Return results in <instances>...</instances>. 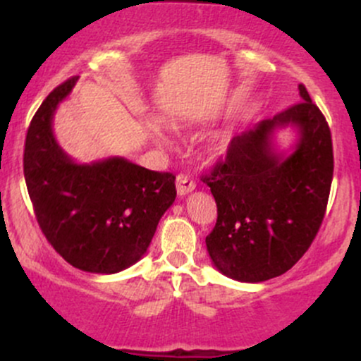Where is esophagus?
I'll return each mask as SVG.
<instances>
[{"label":"esophagus","instance_id":"34e87169","mask_svg":"<svg viewBox=\"0 0 361 361\" xmlns=\"http://www.w3.org/2000/svg\"><path fill=\"white\" fill-rule=\"evenodd\" d=\"M195 190V181L186 175H178L176 176V192L180 197H185L186 193L193 192Z\"/></svg>","mask_w":361,"mask_h":361}]
</instances>
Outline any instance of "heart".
Here are the masks:
<instances>
[{"instance_id": "obj_1", "label": "heart", "mask_w": 361, "mask_h": 361, "mask_svg": "<svg viewBox=\"0 0 361 361\" xmlns=\"http://www.w3.org/2000/svg\"><path fill=\"white\" fill-rule=\"evenodd\" d=\"M157 139H159V140H161V142H168V140H166V137H164V135H163V134H157Z\"/></svg>"}]
</instances>
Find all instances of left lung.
I'll return each mask as SVG.
<instances>
[{
  "label": "left lung",
  "instance_id": "obj_1",
  "mask_svg": "<svg viewBox=\"0 0 361 361\" xmlns=\"http://www.w3.org/2000/svg\"><path fill=\"white\" fill-rule=\"evenodd\" d=\"M300 100L235 135L227 154L202 175L217 204L205 238L219 271L258 283L283 275L309 250L324 219L334 157L324 115L299 85ZM298 128L292 155L274 151L276 128Z\"/></svg>",
  "mask_w": 361,
  "mask_h": 361
}]
</instances>
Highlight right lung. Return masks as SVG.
I'll use <instances>...</instances> for the list:
<instances>
[{
  "label": "right lung",
  "mask_w": 361,
  "mask_h": 361,
  "mask_svg": "<svg viewBox=\"0 0 361 361\" xmlns=\"http://www.w3.org/2000/svg\"><path fill=\"white\" fill-rule=\"evenodd\" d=\"M69 78L49 93L27 130L23 175L35 219L51 246L82 271L117 273L142 258L159 219L176 198L175 175L123 157L78 164L52 132Z\"/></svg>",
  "instance_id": "obj_1"
}]
</instances>
